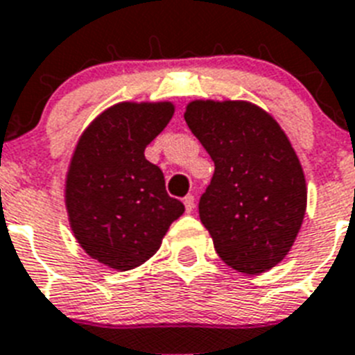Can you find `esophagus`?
<instances>
[{
    "label": "esophagus",
    "instance_id": "esophagus-1",
    "mask_svg": "<svg viewBox=\"0 0 355 355\" xmlns=\"http://www.w3.org/2000/svg\"><path fill=\"white\" fill-rule=\"evenodd\" d=\"M184 206H186L187 213H191L193 207H195V197H193V195H186V197H184Z\"/></svg>",
    "mask_w": 355,
    "mask_h": 355
}]
</instances>
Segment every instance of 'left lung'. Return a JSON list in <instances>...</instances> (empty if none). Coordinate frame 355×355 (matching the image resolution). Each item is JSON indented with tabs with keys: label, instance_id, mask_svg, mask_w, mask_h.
Here are the masks:
<instances>
[{
	"label": "left lung",
	"instance_id": "left-lung-1",
	"mask_svg": "<svg viewBox=\"0 0 355 355\" xmlns=\"http://www.w3.org/2000/svg\"><path fill=\"white\" fill-rule=\"evenodd\" d=\"M186 123L215 164L198 215L218 257L243 273L284 259L306 211V182L279 123L248 102H191Z\"/></svg>",
	"mask_w": 355,
	"mask_h": 355
}]
</instances>
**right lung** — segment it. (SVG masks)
Returning <instances> with one entry per match:
<instances>
[{"mask_svg":"<svg viewBox=\"0 0 355 355\" xmlns=\"http://www.w3.org/2000/svg\"><path fill=\"white\" fill-rule=\"evenodd\" d=\"M171 116L168 102L118 103L78 142L65 187L69 220L83 250L107 266L144 264L184 213L166 191L162 169L144 157Z\"/></svg>","mask_w":355,"mask_h":355,"instance_id":"right-lung-1","label":"right lung"}]
</instances>
